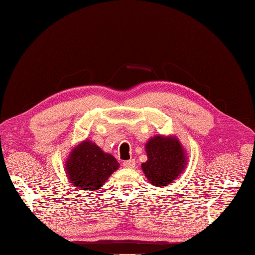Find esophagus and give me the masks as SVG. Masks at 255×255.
I'll return each instance as SVG.
<instances>
[{
	"mask_svg": "<svg viewBox=\"0 0 255 255\" xmlns=\"http://www.w3.org/2000/svg\"><path fill=\"white\" fill-rule=\"evenodd\" d=\"M123 166L124 167H128V169H133L134 166H135V160H133V158H131V160H127L123 162Z\"/></svg>",
	"mask_w": 255,
	"mask_h": 255,
	"instance_id": "1",
	"label": "esophagus"
}]
</instances>
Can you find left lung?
Returning <instances> with one entry per match:
<instances>
[{"instance_id":"1","label":"left lung","mask_w":255,"mask_h":255,"mask_svg":"<svg viewBox=\"0 0 255 255\" xmlns=\"http://www.w3.org/2000/svg\"><path fill=\"white\" fill-rule=\"evenodd\" d=\"M145 148L147 161L142 163V170L151 184L165 186L184 170L186 158L177 138L155 136L146 143Z\"/></svg>"}]
</instances>
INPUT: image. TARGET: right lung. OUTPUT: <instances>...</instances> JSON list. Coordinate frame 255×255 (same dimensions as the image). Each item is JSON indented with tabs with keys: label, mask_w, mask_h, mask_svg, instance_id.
Listing matches in <instances>:
<instances>
[{
	"label": "right lung",
	"mask_w": 255,
	"mask_h": 255,
	"mask_svg": "<svg viewBox=\"0 0 255 255\" xmlns=\"http://www.w3.org/2000/svg\"><path fill=\"white\" fill-rule=\"evenodd\" d=\"M65 169L74 187L94 191L99 190L119 169V163L114 156L104 153L94 143L84 141L72 151Z\"/></svg>",
	"instance_id": "obj_1"
}]
</instances>
